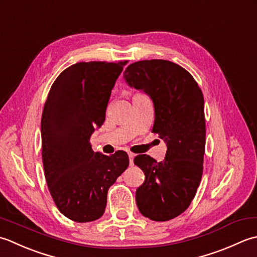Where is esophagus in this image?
<instances>
[{
	"mask_svg": "<svg viewBox=\"0 0 257 257\" xmlns=\"http://www.w3.org/2000/svg\"><path fill=\"white\" fill-rule=\"evenodd\" d=\"M134 158H135V154L134 153H128V159H130V165L132 166L133 165V160H134Z\"/></svg>",
	"mask_w": 257,
	"mask_h": 257,
	"instance_id": "esophagus-1",
	"label": "esophagus"
}]
</instances>
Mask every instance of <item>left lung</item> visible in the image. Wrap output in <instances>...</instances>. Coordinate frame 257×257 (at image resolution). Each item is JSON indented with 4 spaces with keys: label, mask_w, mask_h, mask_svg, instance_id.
<instances>
[{
    "label": "left lung",
    "mask_w": 257,
    "mask_h": 257,
    "mask_svg": "<svg viewBox=\"0 0 257 257\" xmlns=\"http://www.w3.org/2000/svg\"><path fill=\"white\" fill-rule=\"evenodd\" d=\"M124 78L153 99L152 133L167 145L164 162L146 154L135 156L134 163L145 175L136 190V204L152 221H169L190 206L202 179L206 133L203 93L190 72L166 60L132 63Z\"/></svg>",
    "instance_id": "obj_1"
}]
</instances>
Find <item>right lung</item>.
I'll use <instances>...</instances> for the list:
<instances>
[{
	"mask_svg": "<svg viewBox=\"0 0 257 257\" xmlns=\"http://www.w3.org/2000/svg\"><path fill=\"white\" fill-rule=\"evenodd\" d=\"M127 61L78 62L51 86L41 119L42 160L52 198L74 222H92L106 207L107 191L127 169L128 156L94 152V127L105 121L111 92Z\"/></svg>",
	"mask_w": 257,
	"mask_h": 257,
	"instance_id": "1",
	"label": "right lung"
}]
</instances>
